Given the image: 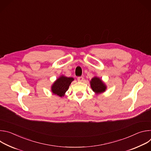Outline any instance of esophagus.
Returning <instances> with one entry per match:
<instances>
[{"label": "esophagus", "mask_w": 151, "mask_h": 151, "mask_svg": "<svg viewBox=\"0 0 151 151\" xmlns=\"http://www.w3.org/2000/svg\"><path fill=\"white\" fill-rule=\"evenodd\" d=\"M77 79L78 81H80V82H82L83 80V78L82 76H79L77 78Z\"/></svg>", "instance_id": "esophagus-1"}]
</instances>
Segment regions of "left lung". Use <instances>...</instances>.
I'll list each match as a JSON object with an SVG mask.
<instances>
[{
    "instance_id": "8db88e82",
    "label": "left lung",
    "mask_w": 151,
    "mask_h": 151,
    "mask_svg": "<svg viewBox=\"0 0 151 151\" xmlns=\"http://www.w3.org/2000/svg\"><path fill=\"white\" fill-rule=\"evenodd\" d=\"M90 83L91 88L96 93H103L106 90V85L104 84L102 81L97 77L93 78Z\"/></svg>"
}]
</instances>
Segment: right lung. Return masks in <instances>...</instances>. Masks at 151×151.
<instances>
[{
    "mask_svg": "<svg viewBox=\"0 0 151 151\" xmlns=\"http://www.w3.org/2000/svg\"><path fill=\"white\" fill-rule=\"evenodd\" d=\"M73 81V78H68L61 76L54 83L52 86V91L53 94L62 97L68 90L69 85Z\"/></svg>",
    "mask_w": 151,
    "mask_h": 151,
    "instance_id": "1",
    "label": "right lung"
}]
</instances>
